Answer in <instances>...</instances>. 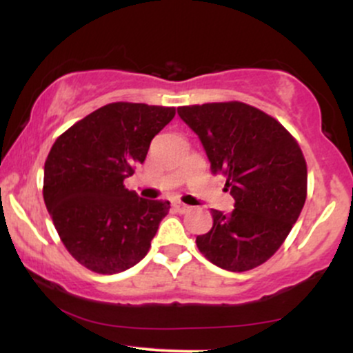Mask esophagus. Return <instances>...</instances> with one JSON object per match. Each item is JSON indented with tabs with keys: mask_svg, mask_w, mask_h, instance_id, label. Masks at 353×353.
<instances>
[{
	"mask_svg": "<svg viewBox=\"0 0 353 353\" xmlns=\"http://www.w3.org/2000/svg\"><path fill=\"white\" fill-rule=\"evenodd\" d=\"M174 209H176L177 212H181V214H184V212H188V210H190L189 205L182 204V202H174Z\"/></svg>",
	"mask_w": 353,
	"mask_h": 353,
	"instance_id": "34e87169",
	"label": "esophagus"
}]
</instances>
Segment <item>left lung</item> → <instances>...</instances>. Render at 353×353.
<instances>
[{"instance_id":"8db88e82","label":"left lung","mask_w":353,"mask_h":353,"mask_svg":"<svg viewBox=\"0 0 353 353\" xmlns=\"http://www.w3.org/2000/svg\"><path fill=\"white\" fill-rule=\"evenodd\" d=\"M201 139L210 169L225 176L232 212L212 209L214 225L197 236L214 265L245 272L275 254L297 222L307 197V164L297 141L261 109L209 103L177 108Z\"/></svg>"}]
</instances>
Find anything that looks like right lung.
Instances as JSON below:
<instances>
[{
    "instance_id": "right-lung-1",
    "label": "right lung",
    "mask_w": 353,
    "mask_h": 353,
    "mask_svg": "<svg viewBox=\"0 0 353 353\" xmlns=\"http://www.w3.org/2000/svg\"><path fill=\"white\" fill-rule=\"evenodd\" d=\"M174 114V108L111 103L52 144L44 163V204L63 244L92 272H123L149 252L171 205L143 199L124 188V179L144 163L152 137Z\"/></svg>"
}]
</instances>
